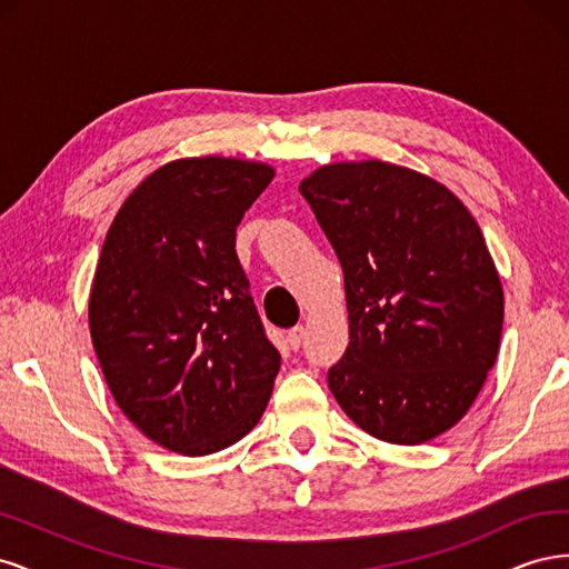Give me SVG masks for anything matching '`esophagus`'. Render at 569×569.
Returning a JSON list of instances; mask_svg holds the SVG:
<instances>
[{"instance_id":"obj_1","label":"esophagus","mask_w":569,"mask_h":569,"mask_svg":"<svg viewBox=\"0 0 569 569\" xmlns=\"http://www.w3.org/2000/svg\"><path fill=\"white\" fill-rule=\"evenodd\" d=\"M287 341H289L291 349H299L301 341H303V327H301V325L291 327V330L287 332Z\"/></svg>"}]
</instances>
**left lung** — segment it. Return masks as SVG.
Listing matches in <instances>:
<instances>
[{
	"instance_id": "obj_1",
	"label": "left lung",
	"mask_w": 569,
	"mask_h": 569,
	"mask_svg": "<svg viewBox=\"0 0 569 569\" xmlns=\"http://www.w3.org/2000/svg\"><path fill=\"white\" fill-rule=\"evenodd\" d=\"M299 189L347 289L351 341L327 372L337 403L389 443L449 432L485 387L503 330V284L468 206L380 159L320 166Z\"/></svg>"
}]
</instances>
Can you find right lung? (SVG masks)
Returning a JSON list of instances; mask_svg holds the SVG:
<instances>
[{"label":"right lung","mask_w":569,"mask_h":569,"mask_svg":"<svg viewBox=\"0 0 569 569\" xmlns=\"http://www.w3.org/2000/svg\"><path fill=\"white\" fill-rule=\"evenodd\" d=\"M274 168L178 159L120 206L90 289V335L109 391L153 443L209 456L247 437L270 401L268 341L234 234Z\"/></svg>","instance_id":"1"}]
</instances>
